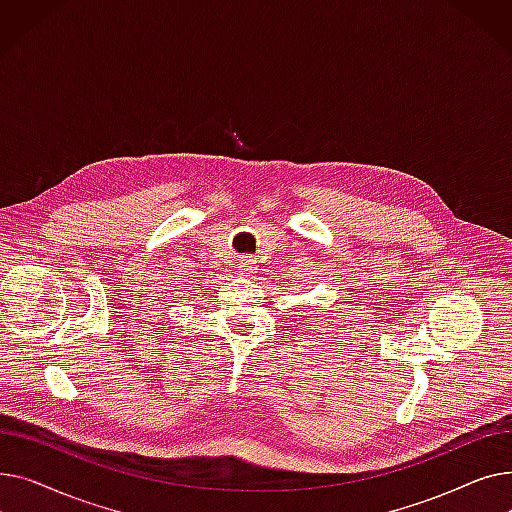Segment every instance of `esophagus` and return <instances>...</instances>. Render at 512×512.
<instances>
[{
    "instance_id": "1",
    "label": "esophagus",
    "mask_w": 512,
    "mask_h": 512,
    "mask_svg": "<svg viewBox=\"0 0 512 512\" xmlns=\"http://www.w3.org/2000/svg\"><path fill=\"white\" fill-rule=\"evenodd\" d=\"M240 267H242V270H245V272H251L253 267H255V259H253V257H245V259L240 261Z\"/></svg>"
}]
</instances>
